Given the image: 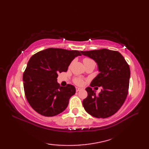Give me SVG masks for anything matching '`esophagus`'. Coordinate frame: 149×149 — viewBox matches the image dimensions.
<instances>
[{"label": "esophagus", "instance_id": "obj_1", "mask_svg": "<svg viewBox=\"0 0 149 149\" xmlns=\"http://www.w3.org/2000/svg\"><path fill=\"white\" fill-rule=\"evenodd\" d=\"M82 90V88H76V91H81Z\"/></svg>", "mask_w": 149, "mask_h": 149}]
</instances>
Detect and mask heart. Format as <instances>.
<instances>
[{"label":"heart","instance_id":"b5f03b06","mask_svg":"<svg viewBox=\"0 0 149 149\" xmlns=\"http://www.w3.org/2000/svg\"><path fill=\"white\" fill-rule=\"evenodd\" d=\"M83 62H84V63H88V62H93V60H91V59H90V58H84V60H83ZM75 83L76 84L79 85V86H81V85L83 84L84 82H83V80L81 79L77 78L75 80Z\"/></svg>","mask_w":149,"mask_h":149}]
</instances>
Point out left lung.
<instances>
[{
	"instance_id": "1",
	"label": "left lung",
	"mask_w": 149,
	"mask_h": 149,
	"mask_svg": "<svg viewBox=\"0 0 149 149\" xmlns=\"http://www.w3.org/2000/svg\"><path fill=\"white\" fill-rule=\"evenodd\" d=\"M80 52L97 65L99 74L90 86L102 87L99 95L91 87L86 88L88 96L83 101L84 109L98 118L113 115L122 107L127 95L131 75L129 66L118 51L103 49Z\"/></svg>"
}]
</instances>
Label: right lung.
Returning <instances> with one entry per match:
<instances>
[{
  "label": "right lung",
  "instance_id": "add662e5",
  "mask_svg": "<svg viewBox=\"0 0 149 149\" xmlns=\"http://www.w3.org/2000/svg\"><path fill=\"white\" fill-rule=\"evenodd\" d=\"M81 54L78 50L50 48L30 58L23 75L24 88L28 102L37 113L53 116L67 107L75 88L71 84L59 86L57 78Z\"/></svg>",
  "mask_w": 149,
  "mask_h": 149
}]
</instances>
